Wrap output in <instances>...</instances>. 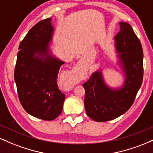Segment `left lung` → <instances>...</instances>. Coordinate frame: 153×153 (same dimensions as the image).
<instances>
[{"mask_svg":"<svg viewBox=\"0 0 153 153\" xmlns=\"http://www.w3.org/2000/svg\"><path fill=\"white\" fill-rule=\"evenodd\" d=\"M120 31L115 36L118 64L124 72L122 86L113 88L103 78L101 69L92 73L83 84L84 101L87 115L96 122L112 120L127 112L140 88L143 78V51L141 43L131 26L119 22Z\"/></svg>","mask_w":153,"mask_h":153,"instance_id":"8db88e82","label":"left lung"}]
</instances>
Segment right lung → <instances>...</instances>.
I'll use <instances>...</instances> for the list:
<instances>
[{"label":"right lung","instance_id":"obj_1","mask_svg":"<svg viewBox=\"0 0 153 153\" xmlns=\"http://www.w3.org/2000/svg\"><path fill=\"white\" fill-rule=\"evenodd\" d=\"M52 19L35 24L19 45L14 79L19 99L28 114L46 121L62 111L65 95L57 85L59 70L65 62L52 54Z\"/></svg>","mask_w":153,"mask_h":153}]
</instances>
